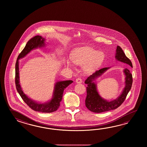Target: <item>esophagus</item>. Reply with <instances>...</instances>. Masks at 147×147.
<instances>
[{
	"mask_svg": "<svg viewBox=\"0 0 147 147\" xmlns=\"http://www.w3.org/2000/svg\"><path fill=\"white\" fill-rule=\"evenodd\" d=\"M76 81L77 84H81V82H82V80L80 78H78L77 79H76Z\"/></svg>",
	"mask_w": 147,
	"mask_h": 147,
	"instance_id": "34e87169",
	"label": "esophagus"
}]
</instances>
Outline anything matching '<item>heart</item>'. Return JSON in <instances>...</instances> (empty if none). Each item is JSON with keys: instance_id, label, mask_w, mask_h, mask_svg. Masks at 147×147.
<instances>
[{"instance_id": "obj_1", "label": "heart", "mask_w": 147, "mask_h": 147, "mask_svg": "<svg viewBox=\"0 0 147 147\" xmlns=\"http://www.w3.org/2000/svg\"><path fill=\"white\" fill-rule=\"evenodd\" d=\"M104 58L103 53H99L98 51L88 47L75 50L70 56L71 61L75 64L79 66L84 65V70L87 72L97 69L103 62ZM67 66L70 67V63L68 62Z\"/></svg>"}]
</instances>
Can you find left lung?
<instances>
[{
  "mask_svg": "<svg viewBox=\"0 0 147 147\" xmlns=\"http://www.w3.org/2000/svg\"><path fill=\"white\" fill-rule=\"evenodd\" d=\"M116 58L117 59L122 63H125L132 67L131 60L125 56L121 47L118 46L116 50ZM109 67L103 68L97 70L92 75L88 77L84 81L87 87V97L85 100L86 106L88 109L93 113H101L116 109L121 106L125 101L128 92L131 89L132 84V75L128 69L124 70L125 77V86L122 94L116 100L108 101L101 98L98 94L96 88V85L94 81L96 78L101 75Z\"/></svg>",
  "mask_w": 147,
  "mask_h": 147,
  "instance_id": "8db88e82",
  "label": "left lung"
}]
</instances>
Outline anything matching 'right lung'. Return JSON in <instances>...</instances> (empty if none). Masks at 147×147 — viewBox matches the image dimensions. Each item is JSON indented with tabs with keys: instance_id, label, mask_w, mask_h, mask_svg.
<instances>
[{
	"instance_id": "right-lung-1",
	"label": "right lung",
	"mask_w": 147,
	"mask_h": 147,
	"mask_svg": "<svg viewBox=\"0 0 147 147\" xmlns=\"http://www.w3.org/2000/svg\"><path fill=\"white\" fill-rule=\"evenodd\" d=\"M45 45V39L40 36H36L28 40L22 51L19 53L15 65V84L17 90L22 100L31 109L36 111L44 113H53L56 111L60 106V102L63 99V91L69 84L73 82L72 80L59 81L55 84L53 99L49 102L38 103L29 99L22 90L19 84V60L28 54L31 50Z\"/></svg>"
}]
</instances>
